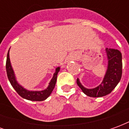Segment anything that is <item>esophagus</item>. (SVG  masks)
Returning a JSON list of instances; mask_svg holds the SVG:
<instances>
[{
	"instance_id": "1",
	"label": "esophagus",
	"mask_w": 129,
	"mask_h": 129,
	"mask_svg": "<svg viewBox=\"0 0 129 129\" xmlns=\"http://www.w3.org/2000/svg\"><path fill=\"white\" fill-rule=\"evenodd\" d=\"M73 58H74V56H73H73H72V59H73Z\"/></svg>"
}]
</instances>
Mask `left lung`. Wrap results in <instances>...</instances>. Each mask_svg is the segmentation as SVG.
<instances>
[{"instance_id": "obj_1", "label": "left lung", "mask_w": 129, "mask_h": 129, "mask_svg": "<svg viewBox=\"0 0 129 129\" xmlns=\"http://www.w3.org/2000/svg\"><path fill=\"white\" fill-rule=\"evenodd\" d=\"M108 68L102 82L94 88H86L83 86L77 78V84L84 94L92 97H104L112 92L121 79L122 74V53L118 50L106 48Z\"/></svg>"}]
</instances>
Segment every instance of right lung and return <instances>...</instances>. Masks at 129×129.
I'll list each match as a JSON object with an SVG mask.
<instances>
[{
	"instance_id": "obj_1",
	"label": "right lung",
	"mask_w": 129,
	"mask_h": 129,
	"mask_svg": "<svg viewBox=\"0 0 129 129\" xmlns=\"http://www.w3.org/2000/svg\"><path fill=\"white\" fill-rule=\"evenodd\" d=\"M6 70H7V75L8 79L10 81V84L12 86L16 91L17 92L18 95L22 97L24 99H26L30 101H43L46 100L52 92V90L54 88L55 84H56L57 75L60 70V67H57L55 70V73H54L53 77L51 79L50 82L49 83L48 88L46 89L41 91H31L24 88L23 87L18 84L16 79L15 75L14 73V70L12 67V65L10 63V50L8 51L7 56V61H6Z\"/></svg>"
}]
</instances>
